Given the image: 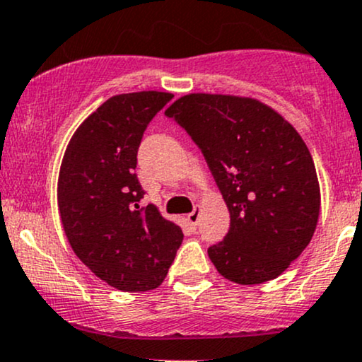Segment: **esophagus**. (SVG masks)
<instances>
[{"instance_id":"1","label":"esophagus","mask_w":362,"mask_h":362,"mask_svg":"<svg viewBox=\"0 0 362 362\" xmlns=\"http://www.w3.org/2000/svg\"><path fill=\"white\" fill-rule=\"evenodd\" d=\"M198 218H199V208H194V210L191 211V214H189L188 216H186V220H188L189 225H191V227H193V228L198 225Z\"/></svg>"}]
</instances>
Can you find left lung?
<instances>
[{"instance_id":"1","label":"left lung","mask_w":362,"mask_h":362,"mask_svg":"<svg viewBox=\"0 0 362 362\" xmlns=\"http://www.w3.org/2000/svg\"><path fill=\"white\" fill-rule=\"evenodd\" d=\"M202 148L230 214L208 249L237 284L278 278L312 240L320 186L307 144L276 110L247 96L191 93L165 110Z\"/></svg>"}]
</instances>
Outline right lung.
Listing matches in <instances>:
<instances>
[{"label":"right lung","mask_w":362,"mask_h":362,"mask_svg":"<svg viewBox=\"0 0 362 362\" xmlns=\"http://www.w3.org/2000/svg\"><path fill=\"white\" fill-rule=\"evenodd\" d=\"M171 93H123L106 100L78 127L64 152L57 181L61 222L74 254L120 291L160 286L182 242L180 225L156 205L140 208L135 174L148 122Z\"/></svg>","instance_id":"obj_1"}]
</instances>
